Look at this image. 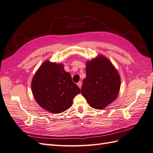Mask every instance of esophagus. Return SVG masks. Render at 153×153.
<instances>
[{
  "instance_id": "esophagus-1",
  "label": "esophagus",
  "mask_w": 153,
  "mask_h": 153,
  "mask_svg": "<svg viewBox=\"0 0 153 153\" xmlns=\"http://www.w3.org/2000/svg\"><path fill=\"white\" fill-rule=\"evenodd\" d=\"M77 86H78V87H79V88H81V86H82V82L81 81L78 82V83H77Z\"/></svg>"
}]
</instances>
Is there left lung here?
<instances>
[{
	"instance_id": "1",
	"label": "left lung",
	"mask_w": 153,
	"mask_h": 153,
	"mask_svg": "<svg viewBox=\"0 0 153 153\" xmlns=\"http://www.w3.org/2000/svg\"><path fill=\"white\" fill-rule=\"evenodd\" d=\"M120 86V74L108 58L99 55L87 61L81 94L91 107H107L116 99Z\"/></svg>"
}]
</instances>
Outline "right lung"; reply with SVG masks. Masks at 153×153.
I'll return each mask as SVG.
<instances>
[{"instance_id": "add662e5", "label": "right lung", "mask_w": 153, "mask_h": 153, "mask_svg": "<svg viewBox=\"0 0 153 153\" xmlns=\"http://www.w3.org/2000/svg\"><path fill=\"white\" fill-rule=\"evenodd\" d=\"M32 91L35 100L47 111L59 114L72 106L73 99L81 90L72 80L62 63L46 60L32 78Z\"/></svg>"}]
</instances>
